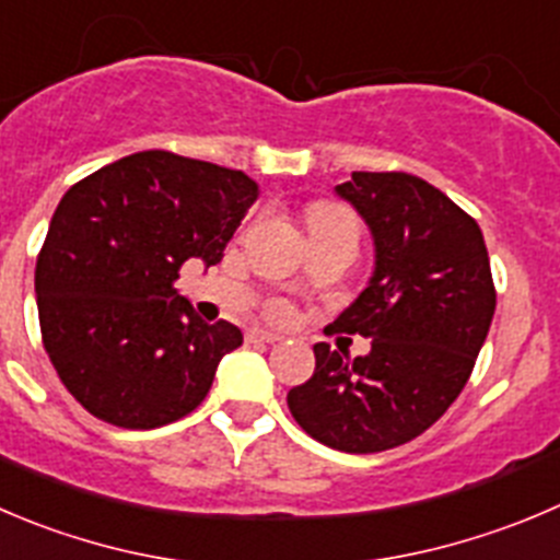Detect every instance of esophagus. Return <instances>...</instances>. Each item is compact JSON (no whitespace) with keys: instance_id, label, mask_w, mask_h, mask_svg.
Here are the masks:
<instances>
[{"instance_id":"1","label":"esophagus","mask_w":560,"mask_h":560,"mask_svg":"<svg viewBox=\"0 0 560 560\" xmlns=\"http://www.w3.org/2000/svg\"><path fill=\"white\" fill-rule=\"evenodd\" d=\"M247 340L249 343H277V340H280V335L269 332V329H249Z\"/></svg>"}]
</instances>
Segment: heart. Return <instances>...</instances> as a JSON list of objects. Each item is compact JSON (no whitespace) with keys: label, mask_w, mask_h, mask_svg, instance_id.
I'll return each instance as SVG.
<instances>
[{"label":"heart","mask_w":560,"mask_h":560,"mask_svg":"<svg viewBox=\"0 0 560 560\" xmlns=\"http://www.w3.org/2000/svg\"><path fill=\"white\" fill-rule=\"evenodd\" d=\"M307 225L311 228H354V220L346 209H338V206H329V203H318L313 206L311 214H307ZM275 313L280 318L289 316V305H277Z\"/></svg>","instance_id":"1"}]
</instances>
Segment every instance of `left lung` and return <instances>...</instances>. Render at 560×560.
<instances>
[{
	"label": "left lung",
	"mask_w": 560,
	"mask_h": 560,
	"mask_svg": "<svg viewBox=\"0 0 560 560\" xmlns=\"http://www.w3.org/2000/svg\"><path fill=\"white\" fill-rule=\"evenodd\" d=\"M335 195L369 225L374 271L332 329L371 351L349 363L313 346L289 409L322 445L376 454L423 434L467 385L494 316L492 269L478 222L418 175L351 173Z\"/></svg>",
	"instance_id": "8db88e82"
}]
</instances>
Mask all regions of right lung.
I'll return each instance as SVG.
<instances>
[{
  "mask_svg": "<svg viewBox=\"0 0 560 560\" xmlns=\"http://www.w3.org/2000/svg\"><path fill=\"white\" fill-rule=\"evenodd\" d=\"M255 200L242 170L167 151L117 159L66 191L35 296L51 365L90 415L159 429L203 401L244 338L231 322L206 324L175 280L191 258L220 264Z\"/></svg>",
  "mask_w": 560,
  "mask_h": 560,
  "instance_id": "obj_1",
  "label": "right lung"
}]
</instances>
